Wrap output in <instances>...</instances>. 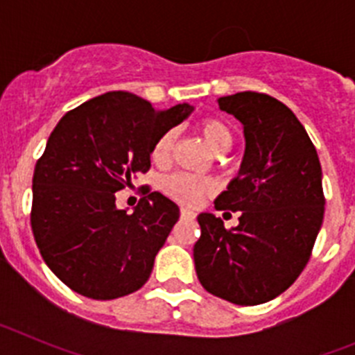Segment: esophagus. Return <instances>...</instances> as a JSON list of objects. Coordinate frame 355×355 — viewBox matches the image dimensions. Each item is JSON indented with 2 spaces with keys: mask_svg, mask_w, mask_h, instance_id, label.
<instances>
[{
  "mask_svg": "<svg viewBox=\"0 0 355 355\" xmlns=\"http://www.w3.org/2000/svg\"><path fill=\"white\" fill-rule=\"evenodd\" d=\"M181 218H187V220H192V218H196V213H193L192 209L183 208V209H181Z\"/></svg>",
  "mask_w": 355,
  "mask_h": 355,
  "instance_id": "1",
  "label": "esophagus"
}]
</instances>
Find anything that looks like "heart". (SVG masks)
<instances>
[{"instance_id":"b5f03b06","label":"heart","mask_w":355,"mask_h":355,"mask_svg":"<svg viewBox=\"0 0 355 355\" xmlns=\"http://www.w3.org/2000/svg\"><path fill=\"white\" fill-rule=\"evenodd\" d=\"M197 130L202 135L209 147L215 153H225L233 144V133L224 121L216 117H205L197 122ZM175 146V131L168 130L159 135L158 140L150 149V159L156 165H167L172 158V150ZM211 180L206 178H197V175L187 174V172H175V174L163 178L162 190L165 196L178 200L181 205H197L200 199L213 192Z\"/></svg>"}]
</instances>
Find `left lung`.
<instances>
[{
	"label": "left lung",
	"instance_id": "obj_1",
	"mask_svg": "<svg viewBox=\"0 0 355 355\" xmlns=\"http://www.w3.org/2000/svg\"><path fill=\"white\" fill-rule=\"evenodd\" d=\"M218 106L243 124L245 155L215 208L240 211V224L225 229L200 213L193 261L206 291L258 306L288 290L311 258L325 209L322 167L300 121L275 97L238 92Z\"/></svg>",
	"mask_w": 355,
	"mask_h": 355
}]
</instances>
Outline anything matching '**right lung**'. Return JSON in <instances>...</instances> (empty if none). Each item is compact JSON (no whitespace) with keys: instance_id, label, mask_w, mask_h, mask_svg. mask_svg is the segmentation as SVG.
Listing matches in <instances>:
<instances>
[{"instance_id":"obj_1","label":"right lung","mask_w":355,"mask_h":355,"mask_svg":"<svg viewBox=\"0 0 355 355\" xmlns=\"http://www.w3.org/2000/svg\"><path fill=\"white\" fill-rule=\"evenodd\" d=\"M156 112L130 92H106L67 112L33 172L31 231L46 265L72 291L112 300L140 290L180 218V208L146 190L133 213L115 192L150 168L159 135L192 112Z\"/></svg>"}]
</instances>
